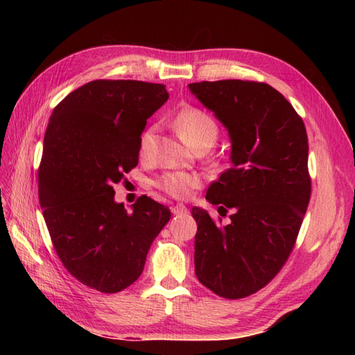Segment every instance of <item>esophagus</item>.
<instances>
[{
	"mask_svg": "<svg viewBox=\"0 0 355 355\" xmlns=\"http://www.w3.org/2000/svg\"><path fill=\"white\" fill-rule=\"evenodd\" d=\"M171 212H172L173 215H183V214L187 212V207H186L184 205H173V206L171 207Z\"/></svg>",
	"mask_w": 355,
	"mask_h": 355,
	"instance_id": "34e87169",
	"label": "esophagus"
}]
</instances>
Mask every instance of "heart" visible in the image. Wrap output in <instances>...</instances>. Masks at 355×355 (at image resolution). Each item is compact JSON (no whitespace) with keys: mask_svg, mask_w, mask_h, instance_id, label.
I'll use <instances>...</instances> for the list:
<instances>
[{"mask_svg":"<svg viewBox=\"0 0 355 355\" xmlns=\"http://www.w3.org/2000/svg\"><path fill=\"white\" fill-rule=\"evenodd\" d=\"M175 128L187 146L193 150L205 149L209 150L212 148L218 135H220V128L215 120L210 117L207 112L189 108L180 111L175 117ZM157 134V126H148L140 135V155L146 158L150 154V149L154 145V139ZM201 184V177L198 173L192 172H166L160 178H157L155 186L158 189L169 193L171 197L184 200L189 197L193 189Z\"/></svg>","mask_w":355,"mask_h":355,"instance_id":"heart-1","label":"heart"}]
</instances>
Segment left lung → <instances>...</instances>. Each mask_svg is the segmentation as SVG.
Masks as SVG:
<instances>
[{
  "label": "left lung",
  "instance_id": "8db88e82",
  "mask_svg": "<svg viewBox=\"0 0 355 355\" xmlns=\"http://www.w3.org/2000/svg\"><path fill=\"white\" fill-rule=\"evenodd\" d=\"M187 87L232 143L230 169L209 186L206 200L233 215L220 225L207 210L192 209L198 225L195 275L218 296L241 299L279 273L296 243L311 195L306 130L291 103L262 82Z\"/></svg>",
  "mask_w": 355,
  "mask_h": 355
}]
</instances>
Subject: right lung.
<instances>
[{
    "label": "right lung",
    "instance_id": "obj_1",
    "mask_svg": "<svg viewBox=\"0 0 355 355\" xmlns=\"http://www.w3.org/2000/svg\"><path fill=\"white\" fill-rule=\"evenodd\" d=\"M169 99L141 80H93L53 110L37 192L51 243L79 282L117 293L137 281L171 210L143 195L128 212L114 184L139 163L146 120Z\"/></svg>",
    "mask_w": 355,
    "mask_h": 355
}]
</instances>
